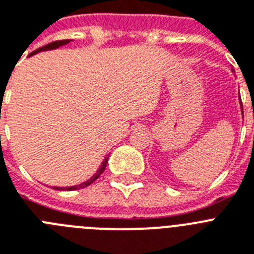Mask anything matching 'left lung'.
<instances>
[{"label":"left lung","instance_id":"1","mask_svg":"<svg viewBox=\"0 0 254 254\" xmlns=\"http://www.w3.org/2000/svg\"><path fill=\"white\" fill-rule=\"evenodd\" d=\"M234 72V70H231ZM239 100H240V96H239ZM240 107H242V114H243V106H242V101H240Z\"/></svg>","mask_w":254,"mask_h":254}]
</instances>
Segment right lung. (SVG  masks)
Returning a JSON list of instances; mask_svg holds the SVG:
<instances>
[{"mask_svg":"<svg viewBox=\"0 0 254 254\" xmlns=\"http://www.w3.org/2000/svg\"><path fill=\"white\" fill-rule=\"evenodd\" d=\"M71 42V39H64V41H56V42H52V43H48V45L43 46V47L38 48V50L33 51L32 54L29 55V56H33V55L38 54V52H42V51H50V50H56V48L59 47H63V46L67 45V43H70ZM107 161H109V156L107 157H105V160L102 161V164H101V166L98 167V170H97V173L94 174L90 179L85 180L84 183H81V184L79 185H72V187H54L55 190H76V189H81V188H85V187H88V185H90L92 183L96 182L98 178L101 176V174L105 171L106 169V165H107Z\"/></svg>","mask_w":254,"mask_h":254,"instance_id":"add662e5","label":"right lung"}]
</instances>
